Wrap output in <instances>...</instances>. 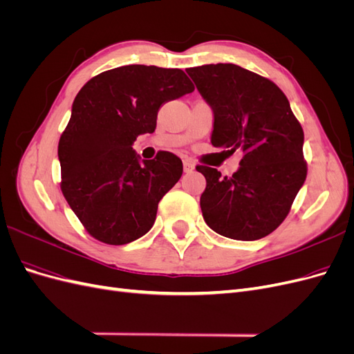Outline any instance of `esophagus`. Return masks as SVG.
I'll use <instances>...</instances> for the list:
<instances>
[{
  "label": "esophagus",
  "mask_w": 354,
  "mask_h": 354,
  "mask_svg": "<svg viewBox=\"0 0 354 354\" xmlns=\"http://www.w3.org/2000/svg\"><path fill=\"white\" fill-rule=\"evenodd\" d=\"M183 169H185V173H192V171L195 169V165H194V162H192V160L185 159L183 160Z\"/></svg>",
  "instance_id": "34e87169"
}]
</instances>
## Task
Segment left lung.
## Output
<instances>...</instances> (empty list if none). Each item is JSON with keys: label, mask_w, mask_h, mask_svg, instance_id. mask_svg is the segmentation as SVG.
<instances>
[{"label": "left lung", "mask_w": 354, "mask_h": 354, "mask_svg": "<svg viewBox=\"0 0 354 354\" xmlns=\"http://www.w3.org/2000/svg\"><path fill=\"white\" fill-rule=\"evenodd\" d=\"M186 72L212 109V146L242 153L232 177L196 167L207 180L201 195L203 220L221 236L261 239L285 220L304 185L303 128L282 90L260 75L233 63Z\"/></svg>", "instance_id": "left-lung-1"}]
</instances>
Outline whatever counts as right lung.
<instances>
[{
  "label": "right lung",
  "instance_id": "obj_1",
  "mask_svg": "<svg viewBox=\"0 0 354 354\" xmlns=\"http://www.w3.org/2000/svg\"><path fill=\"white\" fill-rule=\"evenodd\" d=\"M194 90L181 69L145 65L102 72L80 90L57 155L63 195L93 238L124 245L152 229L183 164L169 152L142 159L133 145L155 131L160 106Z\"/></svg>",
  "mask_w": 354,
  "mask_h": 354
}]
</instances>
